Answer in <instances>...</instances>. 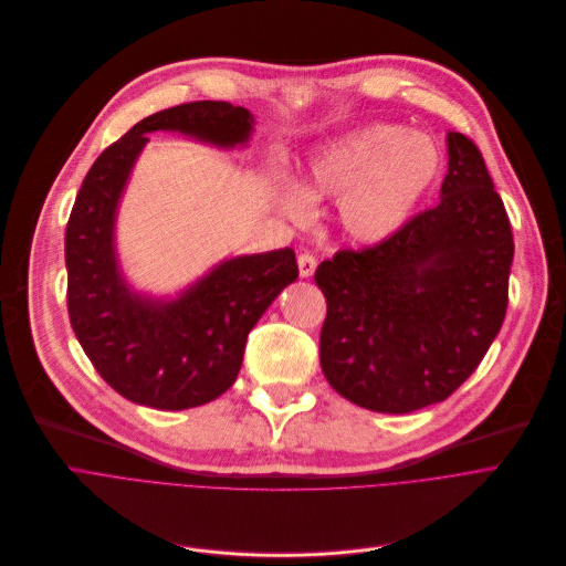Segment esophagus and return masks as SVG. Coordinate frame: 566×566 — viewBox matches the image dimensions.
Listing matches in <instances>:
<instances>
[{
  "instance_id": "34e87169",
  "label": "esophagus",
  "mask_w": 566,
  "mask_h": 566,
  "mask_svg": "<svg viewBox=\"0 0 566 566\" xmlns=\"http://www.w3.org/2000/svg\"><path fill=\"white\" fill-rule=\"evenodd\" d=\"M316 256L314 254H310V252H305V254H300L297 256V271H300V277H312L314 275V271H316Z\"/></svg>"
}]
</instances>
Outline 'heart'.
<instances>
[{
  "instance_id": "1",
  "label": "heart",
  "mask_w": 566,
  "mask_h": 566,
  "mask_svg": "<svg viewBox=\"0 0 566 566\" xmlns=\"http://www.w3.org/2000/svg\"><path fill=\"white\" fill-rule=\"evenodd\" d=\"M439 168L441 155L430 136L373 125L321 147L295 179V191L303 200L338 198V220L348 237L378 243L402 228ZM286 209L305 213L303 202L293 198Z\"/></svg>"
}]
</instances>
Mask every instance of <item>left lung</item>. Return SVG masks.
Here are the masks:
<instances>
[{
    "mask_svg": "<svg viewBox=\"0 0 566 566\" xmlns=\"http://www.w3.org/2000/svg\"><path fill=\"white\" fill-rule=\"evenodd\" d=\"M437 207L389 239L316 269L327 300L321 366L350 402L407 413L446 400L496 338L514 256L510 218L480 149L448 132Z\"/></svg>",
    "mask_w": 566,
    "mask_h": 566,
    "instance_id": "1",
    "label": "left lung"
}]
</instances>
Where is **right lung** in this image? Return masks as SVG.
Returning a JSON list of instances; mask_svg holds the SVG:
<instances>
[{"mask_svg": "<svg viewBox=\"0 0 566 566\" xmlns=\"http://www.w3.org/2000/svg\"><path fill=\"white\" fill-rule=\"evenodd\" d=\"M254 118L230 102H188L136 123L95 159L65 230L67 314L108 387L155 409L200 407L228 391L243 364L250 329L295 282L291 248L218 263L175 300L136 293L116 254V213L132 168L149 140L179 132L218 147L245 145Z\"/></svg>", "mask_w": 566, "mask_h": 566, "instance_id": "obj_1", "label": "right lung"}]
</instances>
